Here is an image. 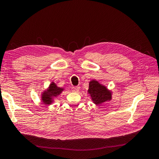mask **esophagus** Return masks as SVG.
<instances>
[{"label":"esophagus","instance_id":"34e87169","mask_svg":"<svg viewBox=\"0 0 159 159\" xmlns=\"http://www.w3.org/2000/svg\"><path fill=\"white\" fill-rule=\"evenodd\" d=\"M80 89V86H73L72 88V90L74 92H77V91H79Z\"/></svg>","mask_w":159,"mask_h":159}]
</instances>
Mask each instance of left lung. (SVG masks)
Listing matches in <instances>:
<instances>
[{
  "mask_svg": "<svg viewBox=\"0 0 159 159\" xmlns=\"http://www.w3.org/2000/svg\"><path fill=\"white\" fill-rule=\"evenodd\" d=\"M88 93L93 103L95 105H99L112 99V90H109L105 85L100 84L95 80L90 81Z\"/></svg>",
  "mask_w": 159,
  "mask_h": 159,
  "instance_id": "obj_1",
  "label": "left lung"
}]
</instances>
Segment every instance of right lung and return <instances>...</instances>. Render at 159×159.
<instances>
[{"instance_id": "right-lung-1", "label": "right lung", "mask_w": 159, "mask_h": 159, "mask_svg": "<svg viewBox=\"0 0 159 159\" xmlns=\"http://www.w3.org/2000/svg\"><path fill=\"white\" fill-rule=\"evenodd\" d=\"M64 90V88L59 87L54 82L48 85V88L41 93V100L45 105H51L55 102L56 99Z\"/></svg>"}]
</instances>
